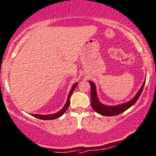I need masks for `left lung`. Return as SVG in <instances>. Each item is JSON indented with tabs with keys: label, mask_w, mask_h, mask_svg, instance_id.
<instances>
[{
	"label": "left lung",
	"mask_w": 156,
	"mask_h": 156,
	"mask_svg": "<svg viewBox=\"0 0 156 156\" xmlns=\"http://www.w3.org/2000/svg\"><path fill=\"white\" fill-rule=\"evenodd\" d=\"M88 82L90 85V100H91L92 108L95 110V112H97L98 114H101V115L111 117V116H115L122 113V112L126 111L135 104V102L137 101L142 91H143L144 86H145V80L143 82V85H142L141 88L137 91V94L134 96V98H133V99H131L130 101L127 102V103L121 104L116 106H108L101 103L98 98L95 83L90 81V80Z\"/></svg>",
	"instance_id": "1"
}]
</instances>
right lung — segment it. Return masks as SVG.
I'll return each mask as SVG.
<instances>
[{"instance_id":"add662e5","label":"right lung","mask_w":156,"mask_h":156,"mask_svg":"<svg viewBox=\"0 0 156 156\" xmlns=\"http://www.w3.org/2000/svg\"><path fill=\"white\" fill-rule=\"evenodd\" d=\"M78 85V82L76 83L73 84V86H72L71 89H70V92H69V94L68 96V98H67V101L66 104H65V106H63V108H62V109H60V111L57 112V113H55V114H47V115H41V114H31V115L33 116V117H36V118H38V119H42V120H51V119H58L65 112L67 109H68L69 105H70V96H71L73 92V90L75 88H76V86Z\"/></svg>"}]
</instances>
